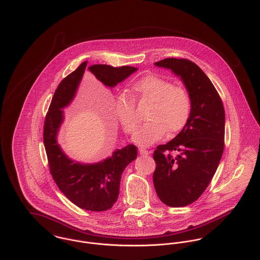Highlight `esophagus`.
Wrapping results in <instances>:
<instances>
[{"label":"esophagus","instance_id":"1","mask_svg":"<svg viewBox=\"0 0 260 260\" xmlns=\"http://www.w3.org/2000/svg\"><path fill=\"white\" fill-rule=\"evenodd\" d=\"M139 153H140V155H149L148 150L147 149L143 148V147H140L139 148Z\"/></svg>","mask_w":260,"mask_h":260}]
</instances>
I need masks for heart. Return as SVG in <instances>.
<instances>
[{"instance_id":"heart-1","label":"heart","mask_w":260,"mask_h":260,"mask_svg":"<svg viewBox=\"0 0 260 260\" xmlns=\"http://www.w3.org/2000/svg\"><path fill=\"white\" fill-rule=\"evenodd\" d=\"M137 96L153 103L147 123L140 126L133 135V141L148 146L160 140L166 132L174 135L187 124L191 113V99L185 89L174 87L173 83L156 75H147L133 85ZM115 113L127 133L136 129L139 119L133 101L119 96L115 101Z\"/></svg>"}]
</instances>
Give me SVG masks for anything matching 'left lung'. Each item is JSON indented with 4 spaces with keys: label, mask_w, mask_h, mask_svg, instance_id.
<instances>
[{
    "label": "left lung",
    "mask_w": 260,
    "mask_h": 260,
    "mask_svg": "<svg viewBox=\"0 0 260 260\" xmlns=\"http://www.w3.org/2000/svg\"><path fill=\"white\" fill-rule=\"evenodd\" d=\"M154 65L179 77L191 99L185 127L153 155V183L159 199L170 207H182L200 197L216 172L224 149L225 112L215 87L195 63L167 58ZM170 150L180 154L172 156Z\"/></svg>",
    "instance_id": "obj_1"
}]
</instances>
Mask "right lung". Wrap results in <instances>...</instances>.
I'll return each instance as SVG.
<instances>
[{
  "mask_svg": "<svg viewBox=\"0 0 260 260\" xmlns=\"http://www.w3.org/2000/svg\"><path fill=\"white\" fill-rule=\"evenodd\" d=\"M86 66L87 61L63 79L56 89L45 119L44 145L50 172L62 193L78 207L99 212L110 209L117 201L122 173L137 158V148L129 144L116 149L111 156L96 163L75 161L61 148L58 135L65 118L63 110L74 100ZM88 70L106 87L113 88L138 69L100 64L92 65Z\"/></svg>",
  "mask_w": 260,
  "mask_h": 260,
  "instance_id": "obj_1",
  "label": "right lung"
}]
</instances>
